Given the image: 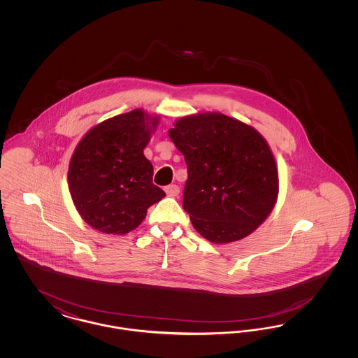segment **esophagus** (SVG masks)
Masks as SVG:
<instances>
[{
	"label": "esophagus",
	"instance_id": "esophagus-1",
	"mask_svg": "<svg viewBox=\"0 0 358 358\" xmlns=\"http://www.w3.org/2000/svg\"><path fill=\"white\" fill-rule=\"evenodd\" d=\"M165 192L169 197H176L180 193V187H177L176 184H171V185L165 187Z\"/></svg>",
	"mask_w": 358,
	"mask_h": 358
}]
</instances>
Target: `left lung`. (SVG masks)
Here are the masks:
<instances>
[{"label": "left lung", "instance_id": "8db88e82", "mask_svg": "<svg viewBox=\"0 0 358 358\" xmlns=\"http://www.w3.org/2000/svg\"><path fill=\"white\" fill-rule=\"evenodd\" d=\"M169 136L187 162L182 208L203 238L236 241L268 217L279 193L278 166L252 126L201 113L176 120Z\"/></svg>", "mask_w": 358, "mask_h": 358}]
</instances>
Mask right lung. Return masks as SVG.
<instances>
[{"mask_svg": "<svg viewBox=\"0 0 358 358\" xmlns=\"http://www.w3.org/2000/svg\"><path fill=\"white\" fill-rule=\"evenodd\" d=\"M158 120L136 108L103 120L78 143L69 162V193L94 229L129 234L166 196L152 182L153 165L143 155Z\"/></svg>", "mask_w": 358, "mask_h": 358, "instance_id": "obj_1", "label": "right lung"}]
</instances>
